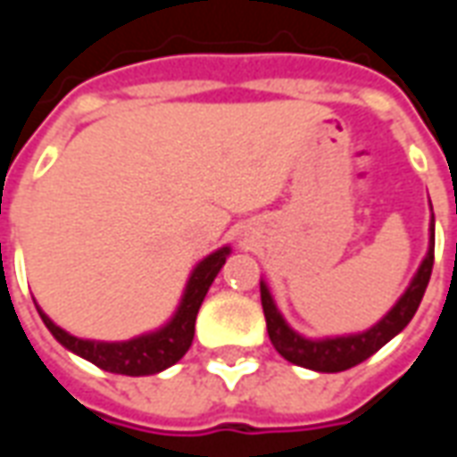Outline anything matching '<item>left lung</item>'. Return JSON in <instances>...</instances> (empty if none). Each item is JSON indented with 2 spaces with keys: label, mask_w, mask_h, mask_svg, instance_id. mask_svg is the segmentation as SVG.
Segmentation results:
<instances>
[{
  "label": "left lung",
  "mask_w": 457,
  "mask_h": 457,
  "mask_svg": "<svg viewBox=\"0 0 457 457\" xmlns=\"http://www.w3.org/2000/svg\"><path fill=\"white\" fill-rule=\"evenodd\" d=\"M433 247H436V220H433L431 208L428 249H426L421 267L416 269V274L409 281L406 291L399 296V301L372 328H367L362 333H347V336L333 337L301 336L298 330L288 326L287 318L281 316L267 281L262 278L259 288H262V308H264V318H267L269 340L284 360H288L291 364H298V367L313 370V372H343V370H350L354 364L364 362L367 357H372L377 350H382L394 336H399L403 328L409 326V320L413 318L423 294H426L428 278H431Z\"/></svg>",
  "instance_id": "obj_1"
}]
</instances>
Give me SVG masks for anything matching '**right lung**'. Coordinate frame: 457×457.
I'll return each mask as SVG.
<instances>
[{
  "instance_id": "right-lung-1",
  "label": "right lung",
  "mask_w": 457,
  "mask_h": 457,
  "mask_svg": "<svg viewBox=\"0 0 457 457\" xmlns=\"http://www.w3.org/2000/svg\"><path fill=\"white\" fill-rule=\"evenodd\" d=\"M229 257V247L215 249L208 257H203L190 271L183 296L173 316L156 330L141 333L129 340H117V343H104V340H87V337H75L61 326H55L51 318L46 316L41 306H36L44 326L51 330V336L87 362L97 364L104 372L127 374V377H146V374H159L169 370L188 353L193 336H195V318H198L200 303L208 294L210 284L215 281L220 269ZM36 303V301H34Z\"/></svg>"
}]
</instances>
